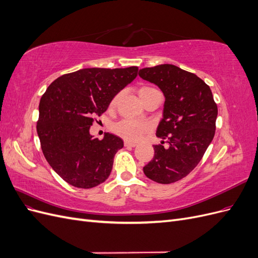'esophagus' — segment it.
I'll list each match as a JSON object with an SVG mask.
<instances>
[{
	"label": "esophagus",
	"instance_id": "obj_1",
	"mask_svg": "<svg viewBox=\"0 0 258 258\" xmlns=\"http://www.w3.org/2000/svg\"><path fill=\"white\" fill-rule=\"evenodd\" d=\"M123 144H124V146L126 147H135L137 144L136 143H134V142H129V141H124L123 142Z\"/></svg>",
	"mask_w": 258,
	"mask_h": 258
}]
</instances>
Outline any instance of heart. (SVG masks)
I'll return each mask as SVG.
<instances>
[{"mask_svg": "<svg viewBox=\"0 0 258 258\" xmlns=\"http://www.w3.org/2000/svg\"><path fill=\"white\" fill-rule=\"evenodd\" d=\"M156 91H157V90L152 88V87H148V86H143V87L139 89V96L144 102V100L148 96L152 95V93H154ZM118 99H119V95H116L112 99L111 103H110L111 107H114L117 104V102H118ZM113 131L115 132L117 136H119L120 138L126 140V141L136 142L147 131V126L145 123L138 122V121H135V120L122 119V120L116 122L114 124Z\"/></svg>", "mask_w": 258, "mask_h": 258, "instance_id": "obj_1", "label": "heart"}]
</instances>
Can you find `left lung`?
Segmentation results:
<instances>
[{
	"label": "left lung",
	"mask_w": 258,
	"mask_h": 258,
	"mask_svg": "<svg viewBox=\"0 0 258 258\" xmlns=\"http://www.w3.org/2000/svg\"><path fill=\"white\" fill-rule=\"evenodd\" d=\"M139 75L157 85L166 98L156 131L162 141L154 145V158L143 168L144 174L160 184L177 182L196 168L214 138L217 105L212 91L196 74L173 64L144 68Z\"/></svg>",
	"instance_id": "left-lung-1"
}]
</instances>
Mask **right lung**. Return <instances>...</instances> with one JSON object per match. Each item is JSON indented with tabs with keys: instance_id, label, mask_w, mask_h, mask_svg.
I'll list each match as a JSON object with an SVG mask.
<instances>
[{
	"instance_id": "1",
	"label": "right lung",
	"mask_w": 258,
	"mask_h": 258,
	"mask_svg": "<svg viewBox=\"0 0 258 258\" xmlns=\"http://www.w3.org/2000/svg\"><path fill=\"white\" fill-rule=\"evenodd\" d=\"M138 71V67L82 69L58 77L42 96L36 123L42 151L54 172L70 185L92 188L111 174L122 140L112 134L99 140L89 129Z\"/></svg>"
}]
</instances>
